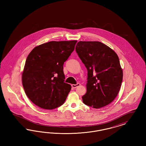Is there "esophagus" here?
I'll list each match as a JSON object with an SVG mask.
<instances>
[{
  "label": "esophagus",
  "instance_id": "34e87169",
  "mask_svg": "<svg viewBox=\"0 0 146 146\" xmlns=\"http://www.w3.org/2000/svg\"><path fill=\"white\" fill-rule=\"evenodd\" d=\"M80 85V84L79 83H78L77 84H72V87L75 89V88H76L77 87L79 86Z\"/></svg>",
  "mask_w": 146,
  "mask_h": 146
}]
</instances>
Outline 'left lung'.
<instances>
[{
  "label": "left lung",
  "mask_w": 146,
  "mask_h": 146,
  "mask_svg": "<svg viewBox=\"0 0 146 146\" xmlns=\"http://www.w3.org/2000/svg\"><path fill=\"white\" fill-rule=\"evenodd\" d=\"M76 50L88 70L84 104L97 109L111 104L119 93L123 76L117 54L96 41H80Z\"/></svg>",
  "instance_id": "left-lung-1"
}]
</instances>
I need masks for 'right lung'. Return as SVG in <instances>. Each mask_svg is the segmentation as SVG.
<instances>
[{
	"mask_svg": "<svg viewBox=\"0 0 146 146\" xmlns=\"http://www.w3.org/2000/svg\"><path fill=\"white\" fill-rule=\"evenodd\" d=\"M76 42L51 41L36 46L29 54L22 83L26 95L36 106L53 110L64 102L71 86L64 82L63 65Z\"/></svg>",
	"mask_w": 146,
	"mask_h": 146,
	"instance_id": "obj_1",
	"label": "right lung"
}]
</instances>
